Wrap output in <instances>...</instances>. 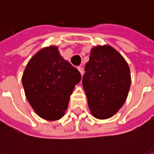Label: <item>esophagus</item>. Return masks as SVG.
Instances as JSON below:
<instances>
[{"label": "esophagus", "instance_id": "esophagus-1", "mask_svg": "<svg viewBox=\"0 0 154 154\" xmlns=\"http://www.w3.org/2000/svg\"><path fill=\"white\" fill-rule=\"evenodd\" d=\"M77 69L79 70V72H81V75L82 76V75H83V73H84L83 68H82V67H78V68H77Z\"/></svg>", "mask_w": 154, "mask_h": 154}]
</instances>
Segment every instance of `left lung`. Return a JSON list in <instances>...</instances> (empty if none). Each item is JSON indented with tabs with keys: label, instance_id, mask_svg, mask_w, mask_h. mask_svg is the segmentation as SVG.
<instances>
[{
	"label": "left lung",
	"instance_id": "1",
	"mask_svg": "<svg viewBox=\"0 0 154 154\" xmlns=\"http://www.w3.org/2000/svg\"><path fill=\"white\" fill-rule=\"evenodd\" d=\"M82 86L91 115L106 119L116 115L125 102L131 83L125 59L110 45L91 48L85 66Z\"/></svg>",
	"mask_w": 154,
	"mask_h": 154
}]
</instances>
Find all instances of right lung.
<instances>
[{"mask_svg":"<svg viewBox=\"0 0 154 154\" xmlns=\"http://www.w3.org/2000/svg\"><path fill=\"white\" fill-rule=\"evenodd\" d=\"M81 78L79 71L53 45L42 48L30 58L22 76V84L35 113L46 120H57L64 116L70 96Z\"/></svg>","mask_w":154,"mask_h":154,"instance_id":"add662e5","label":"right lung"}]
</instances>
